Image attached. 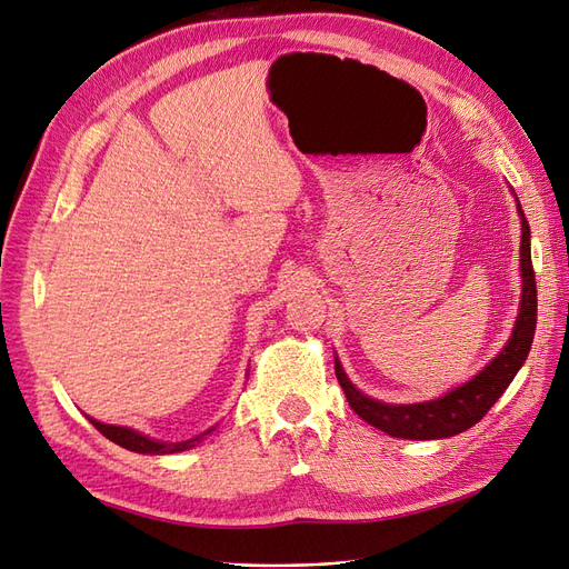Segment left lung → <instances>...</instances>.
<instances>
[{
    "instance_id": "1",
    "label": "left lung",
    "mask_w": 569,
    "mask_h": 569,
    "mask_svg": "<svg viewBox=\"0 0 569 569\" xmlns=\"http://www.w3.org/2000/svg\"><path fill=\"white\" fill-rule=\"evenodd\" d=\"M522 218V242H520V272H522V299L520 313L515 330L506 347L498 351L491 363L475 375L470 382H465L451 391H446L441 399L425 401V403H408L393 406L375 401L363 391H358L347 372H343L339 360H335L337 380L347 393L349 406L363 418L368 425L382 429V432L399 437V439H446L465 432L487 416L489 408L501 399V393L510 387L512 377L518 375L533 341V330H537V280H533L531 268V249H529V226L520 209Z\"/></svg>"
}]
</instances>
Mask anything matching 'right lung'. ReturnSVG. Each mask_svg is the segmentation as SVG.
I'll use <instances>...</instances> for the list:
<instances>
[{"instance_id":"add662e5","label":"right lung","mask_w":569,"mask_h":569,"mask_svg":"<svg viewBox=\"0 0 569 569\" xmlns=\"http://www.w3.org/2000/svg\"><path fill=\"white\" fill-rule=\"evenodd\" d=\"M90 422L99 429L101 435H104L107 439H111L113 443L123 446V449L128 451H134V453H151V456H166V453H180V451H187L192 449V446L203 439V435H211L213 427L209 429V432H203L201 437H194V439H187V441H178V443H166V441H157V439H149L140 432H134V429L130 427H116V425H104V422H97L90 418Z\"/></svg>"}]
</instances>
